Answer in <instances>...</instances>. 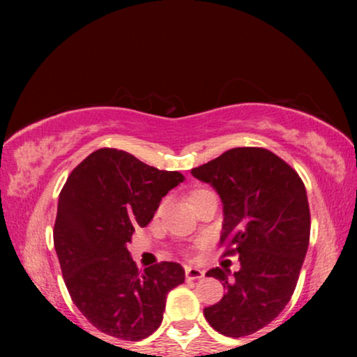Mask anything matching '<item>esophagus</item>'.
Returning a JSON list of instances; mask_svg holds the SVG:
<instances>
[{"mask_svg": "<svg viewBox=\"0 0 357 357\" xmlns=\"http://www.w3.org/2000/svg\"><path fill=\"white\" fill-rule=\"evenodd\" d=\"M204 271L202 270V268L198 266H192V265H187L185 266V276H187L188 281L192 280H199V278H203Z\"/></svg>", "mask_w": 357, "mask_h": 357, "instance_id": "34e87169", "label": "esophagus"}]
</instances>
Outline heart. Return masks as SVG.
<instances>
[{
    "label": "heart",
    "mask_w": 357,
    "mask_h": 357,
    "mask_svg": "<svg viewBox=\"0 0 357 357\" xmlns=\"http://www.w3.org/2000/svg\"><path fill=\"white\" fill-rule=\"evenodd\" d=\"M198 192H203V190H198ZM198 192H195V193H198ZM195 193H192V195H195Z\"/></svg>",
    "instance_id": "heart-1"
}]
</instances>
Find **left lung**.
Segmentation results:
<instances>
[{"instance_id": "obj_1", "label": "left lung", "mask_w": 357, "mask_h": 357, "mask_svg": "<svg viewBox=\"0 0 357 357\" xmlns=\"http://www.w3.org/2000/svg\"><path fill=\"white\" fill-rule=\"evenodd\" d=\"M222 202L224 257L241 270L213 268L226 294L203 310L221 335L241 338L261 330L291 301L310 238V211L299 174L271 151L234 148L192 169Z\"/></svg>"}]
</instances>
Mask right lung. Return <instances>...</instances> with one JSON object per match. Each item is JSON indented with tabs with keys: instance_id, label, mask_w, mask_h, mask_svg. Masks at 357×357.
I'll list each match as a JSON object with an SVG mask.
<instances>
[{
	"instance_id": "add662e5",
	"label": "right lung",
	"mask_w": 357,
	"mask_h": 357,
	"mask_svg": "<svg viewBox=\"0 0 357 357\" xmlns=\"http://www.w3.org/2000/svg\"><path fill=\"white\" fill-rule=\"evenodd\" d=\"M125 151L102 148L68 177L58 199L53 243L63 280L81 314L102 333L126 341L159 328L169 291L185 281L175 261L139 271L126 243L183 182Z\"/></svg>"
}]
</instances>
